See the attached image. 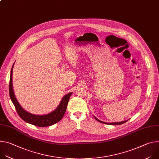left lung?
Here are the masks:
<instances>
[{
    "instance_id": "8db88e82",
    "label": "left lung",
    "mask_w": 159,
    "mask_h": 159,
    "mask_svg": "<svg viewBox=\"0 0 159 159\" xmlns=\"http://www.w3.org/2000/svg\"><path fill=\"white\" fill-rule=\"evenodd\" d=\"M94 118H95V119L97 120V121H98L99 122H101V123H104V124H107V125H121V124H123V123H126L128 120H126V121H121V122H115V123H105V122H103V121H100V120H99L98 118H96L95 116H94Z\"/></svg>"
}]
</instances>
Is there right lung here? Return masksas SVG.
Masks as SVG:
<instances>
[{"instance_id":"obj_1","label":"right lung","mask_w":159,"mask_h":159,"mask_svg":"<svg viewBox=\"0 0 159 159\" xmlns=\"http://www.w3.org/2000/svg\"><path fill=\"white\" fill-rule=\"evenodd\" d=\"M14 65V63L13 64L11 70L9 82V95L11 99L12 103L14 104L16 111L20 118H22L26 123L39 127L49 126L60 121L65 115L68 102H69L70 97L72 95V93H70L63 96L58 106L57 107L55 110H54L52 112H50L48 114L44 115H36L31 114V113L26 111L21 107V106L18 102L17 100L16 99L15 94L14 93V90L12 87V70Z\"/></svg>"}]
</instances>
